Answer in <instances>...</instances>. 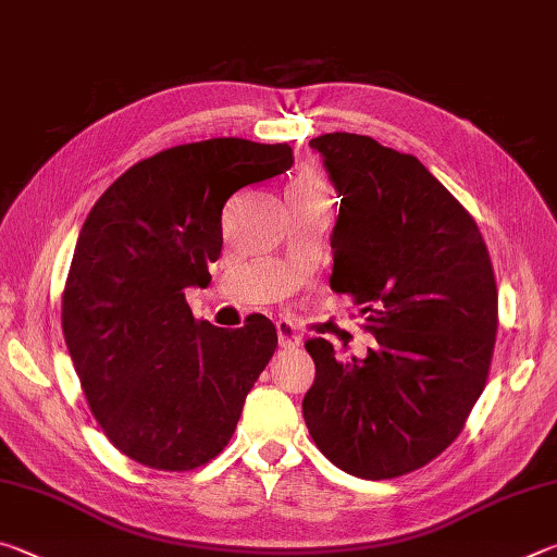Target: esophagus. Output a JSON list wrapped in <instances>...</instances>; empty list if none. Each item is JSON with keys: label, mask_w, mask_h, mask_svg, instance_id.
Returning <instances> with one entry per match:
<instances>
[{"label": "esophagus", "mask_w": 557, "mask_h": 557, "mask_svg": "<svg viewBox=\"0 0 557 557\" xmlns=\"http://www.w3.org/2000/svg\"><path fill=\"white\" fill-rule=\"evenodd\" d=\"M277 326V342L282 348H297L301 344L299 329L289 322V319H280Z\"/></svg>", "instance_id": "34e87169"}]
</instances>
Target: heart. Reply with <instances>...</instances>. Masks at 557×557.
Returning a JSON list of instances; mask_svg holds the SVG:
<instances>
[{
    "instance_id": "b5f03b06",
    "label": "heart",
    "mask_w": 557,
    "mask_h": 557,
    "mask_svg": "<svg viewBox=\"0 0 557 557\" xmlns=\"http://www.w3.org/2000/svg\"><path fill=\"white\" fill-rule=\"evenodd\" d=\"M295 194H312V196H326V186L314 176H305L301 182L292 188Z\"/></svg>"
}]
</instances>
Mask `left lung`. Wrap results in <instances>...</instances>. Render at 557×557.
<instances>
[{"label": "left lung", "instance_id": "8db88e82", "mask_svg": "<svg viewBox=\"0 0 557 557\" xmlns=\"http://www.w3.org/2000/svg\"><path fill=\"white\" fill-rule=\"evenodd\" d=\"M309 147L342 196L332 289L351 295L379 346L338 361L305 344L317 375L301 412L346 474L393 479L425 467L465 428L492 363L498 295L476 223L418 157L329 132Z\"/></svg>", "mask_w": 557, "mask_h": 557}]
</instances>
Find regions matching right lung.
Masks as SVG:
<instances>
[{
    "instance_id": "1",
    "label": "right lung",
    "mask_w": 557,
    "mask_h": 557,
    "mask_svg": "<svg viewBox=\"0 0 557 557\" xmlns=\"http://www.w3.org/2000/svg\"><path fill=\"white\" fill-rule=\"evenodd\" d=\"M292 164L289 145H178L127 169L83 223L63 292L65 346L102 432L139 465L196 469L233 437L277 332L262 314L240 329L196 322L186 287L211 282L225 201Z\"/></svg>"
}]
</instances>
